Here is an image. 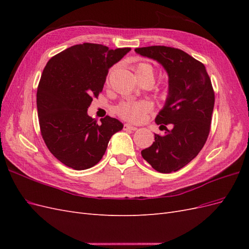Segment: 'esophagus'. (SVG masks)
Returning a JSON list of instances; mask_svg holds the SVG:
<instances>
[{
	"label": "esophagus",
	"mask_w": 249,
	"mask_h": 249,
	"mask_svg": "<svg viewBox=\"0 0 249 249\" xmlns=\"http://www.w3.org/2000/svg\"><path fill=\"white\" fill-rule=\"evenodd\" d=\"M124 127H125L126 130H130V131H136V130H137L136 126H134V125L130 124H124Z\"/></svg>",
	"instance_id": "obj_1"
}]
</instances>
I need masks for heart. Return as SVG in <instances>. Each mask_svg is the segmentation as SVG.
<instances>
[{"mask_svg":"<svg viewBox=\"0 0 249 249\" xmlns=\"http://www.w3.org/2000/svg\"><path fill=\"white\" fill-rule=\"evenodd\" d=\"M135 76L137 80L141 83L143 81H148L150 84L154 82L155 79V70L153 65L146 62H140L135 66ZM112 71H110L107 77V84L109 83V79L111 76ZM152 109V105L147 101H138V102H123L116 107L117 114L132 123H139L145 117V115Z\"/></svg>","mask_w":249,"mask_h":249,"instance_id":"1","label":"heart"}]
</instances>
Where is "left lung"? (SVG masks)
Returning <instances> with one entry per match:
<instances>
[{"mask_svg": "<svg viewBox=\"0 0 249 249\" xmlns=\"http://www.w3.org/2000/svg\"><path fill=\"white\" fill-rule=\"evenodd\" d=\"M135 52L157 60L169 77L166 104L155 119L166 132L155 134L154 143L141 156L161 173L178 171L198 155L208 139L215 103L212 83L205 65L182 50L152 46Z\"/></svg>", "mask_w": 249, "mask_h": 249, "instance_id": "obj_1", "label": "left lung"}]
</instances>
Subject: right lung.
I'll list each match as a JSON object with an SVG mask.
<instances>
[{"mask_svg":"<svg viewBox=\"0 0 249 249\" xmlns=\"http://www.w3.org/2000/svg\"><path fill=\"white\" fill-rule=\"evenodd\" d=\"M131 48L109 50L97 43L76 44L52 57L37 87L41 136L55 158L76 170L99 163L123 124L110 116L102 124L87 114L102 92L109 69Z\"/></svg>","mask_w":249,"mask_h":249,"instance_id":"1","label":"right lung"}]
</instances>
